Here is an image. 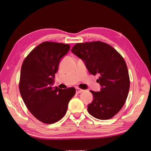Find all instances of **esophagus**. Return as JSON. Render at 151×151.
<instances>
[{
    "instance_id": "esophagus-1",
    "label": "esophagus",
    "mask_w": 151,
    "mask_h": 151,
    "mask_svg": "<svg viewBox=\"0 0 151 151\" xmlns=\"http://www.w3.org/2000/svg\"><path fill=\"white\" fill-rule=\"evenodd\" d=\"M76 93H80L83 92L84 91L83 89H81V88H76Z\"/></svg>"
}]
</instances>
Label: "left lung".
Returning <instances> with one entry per match:
<instances>
[{"mask_svg":"<svg viewBox=\"0 0 151 151\" xmlns=\"http://www.w3.org/2000/svg\"><path fill=\"white\" fill-rule=\"evenodd\" d=\"M71 52L84 63L88 72L99 75L100 91H90L93 100L88 112L99 119H109L116 115L127 100L130 88L127 66L122 56L106 43L96 41L78 43Z\"/></svg>","mask_w":151,"mask_h":151,"instance_id":"1","label":"left lung"}]
</instances>
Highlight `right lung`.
Returning <instances> with one entry per match:
<instances>
[{
	"label": "right lung",
	"mask_w": 151,
	"mask_h": 151,
	"mask_svg": "<svg viewBox=\"0 0 151 151\" xmlns=\"http://www.w3.org/2000/svg\"><path fill=\"white\" fill-rule=\"evenodd\" d=\"M70 45L44 42L31 51L22 65L19 89L31 113L39 121L53 124L65 116L76 88L53 87L55 74Z\"/></svg>",
	"instance_id": "right-lung-1"
}]
</instances>
